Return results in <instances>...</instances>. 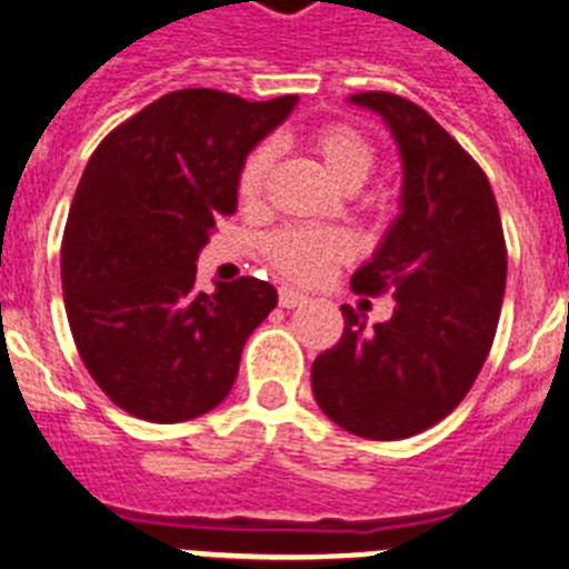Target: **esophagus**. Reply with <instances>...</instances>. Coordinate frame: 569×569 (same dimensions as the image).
Wrapping results in <instances>:
<instances>
[{
    "label": "esophagus",
    "mask_w": 569,
    "mask_h": 569,
    "mask_svg": "<svg viewBox=\"0 0 569 569\" xmlns=\"http://www.w3.org/2000/svg\"><path fill=\"white\" fill-rule=\"evenodd\" d=\"M305 301H308V296L305 293H299V290H293V288H279V305L281 308H301V305H305Z\"/></svg>",
    "instance_id": "obj_1"
}]
</instances>
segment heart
<instances>
[{
  "label": "heart",
  "mask_w": 569,
  "mask_h": 569,
  "mask_svg": "<svg viewBox=\"0 0 569 569\" xmlns=\"http://www.w3.org/2000/svg\"><path fill=\"white\" fill-rule=\"evenodd\" d=\"M310 144L319 153L321 164L341 190H356L367 182L376 168V148L359 128L347 122L321 124L310 136ZM273 168V148L259 142L241 159L236 173V193L244 208H256L264 196L268 173ZM347 253L339 233L316 228H281L264 241V256L276 273L293 281H316L328 273L333 261Z\"/></svg>",
  "instance_id": "1"
}]
</instances>
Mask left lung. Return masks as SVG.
<instances>
[{"label": "left lung", "instance_id": "obj_1", "mask_svg": "<svg viewBox=\"0 0 569 569\" xmlns=\"http://www.w3.org/2000/svg\"><path fill=\"white\" fill-rule=\"evenodd\" d=\"M350 102L381 116L405 162L401 213L350 284L393 293L390 321L365 328L341 305L345 333L313 361L321 413L373 441L416 436L453 413L499 328L507 244L479 162L410 99L367 90Z\"/></svg>", "mask_w": 569, "mask_h": 569}]
</instances>
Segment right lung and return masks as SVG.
<instances>
[{
    "instance_id": "1",
    "label": "right lung",
    "mask_w": 569,
    "mask_h": 569,
    "mask_svg": "<svg viewBox=\"0 0 569 569\" xmlns=\"http://www.w3.org/2000/svg\"><path fill=\"white\" fill-rule=\"evenodd\" d=\"M293 104L173 90L90 156L64 224V310L88 373L124 413L173 425L230 393L276 288L241 276L199 293L196 259L236 210L241 159Z\"/></svg>"
}]
</instances>
